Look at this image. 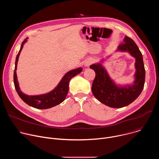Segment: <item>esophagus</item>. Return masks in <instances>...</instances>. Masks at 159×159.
I'll return each instance as SVG.
<instances>
[{
    "instance_id": "esophagus-1",
    "label": "esophagus",
    "mask_w": 159,
    "mask_h": 159,
    "mask_svg": "<svg viewBox=\"0 0 159 159\" xmlns=\"http://www.w3.org/2000/svg\"><path fill=\"white\" fill-rule=\"evenodd\" d=\"M94 59H92V58H89V59H87V60H85V63H84V65L85 66H89L90 64H92L93 62H94Z\"/></svg>"
}]
</instances>
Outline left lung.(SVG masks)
<instances>
[{"instance_id":"left-lung-1","label":"left lung","mask_w":159,"mask_h":159,"mask_svg":"<svg viewBox=\"0 0 159 159\" xmlns=\"http://www.w3.org/2000/svg\"><path fill=\"white\" fill-rule=\"evenodd\" d=\"M116 52H128L135 58V73L132 84H117L108 74L102 65L104 59L90 66L96 77L92 85L95 98L102 104L114 108H121L133 102L141 94L144 87L145 70L143 57L137 45L133 39L125 36L123 43L119 45Z\"/></svg>"}]
</instances>
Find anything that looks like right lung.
I'll return each instance as SVG.
<instances>
[{"label":"right lung","mask_w":159,"mask_h":159,"mask_svg":"<svg viewBox=\"0 0 159 159\" xmlns=\"http://www.w3.org/2000/svg\"><path fill=\"white\" fill-rule=\"evenodd\" d=\"M28 38H26L24 41L22 43L21 46L19 50V53H17L16 58L15 62V69L14 72V83L16 88V91L20 98V99L26 102L29 106L39 109H49L52 107H54L60 103H61L65 99L68 92H69V82L70 79L75 77L76 75L80 74L82 71V68L79 67L77 69L71 70L66 72L64 76L62 77L57 86L52 90V91L40 95L36 96H28L27 94H24L20 90V87L19 86V82L17 81L16 70L17 66V61L19 60V57L20 53V52L23 48L24 44L26 42H27V39Z\"/></svg>","instance_id":"1"}]
</instances>
